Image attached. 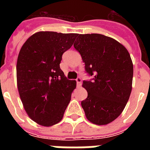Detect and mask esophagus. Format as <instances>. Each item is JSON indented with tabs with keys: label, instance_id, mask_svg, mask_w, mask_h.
Listing matches in <instances>:
<instances>
[{
	"label": "esophagus",
	"instance_id": "1",
	"mask_svg": "<svg viewBox=\"0 0 150 150\" xmlns=\"http://www.w3.org/2000/svg\"><path fill=\"white\" fill-rule=\"evenodd\" d=\"M76 83H77V86L78 87H80L82 84V79L80 77H78V78L76 79Z\"/></svg>",
	"mask_w": 150,
	"mask_h": 150
}]
</instances>
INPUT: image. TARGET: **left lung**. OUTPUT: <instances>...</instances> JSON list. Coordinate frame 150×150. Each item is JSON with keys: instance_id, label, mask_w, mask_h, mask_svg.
I'll use <instances>...</instances> for the list:
<instances>
[{"instance_id": "left-lung-1", "label": "left lung", "mask_w": 150, "mask_h": 150, "mask_svg": "<svg viewBox=\"0 0 150 150\" xmlns=\"http://www.w3.org/2000/svg\"><path fill=\"white\" fill-rule=\"evenodd\" d=\"M74 47L92 80H84L88 97L81 102L87 119L98 125L112 122L125 108L132 91L133 65L122 44L99 34H78Z\"/></svg>"}]
</instances>
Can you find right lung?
<instances>
[{
  "label": "right lung",
  "mask_w": 150,
  "mask_h": 150,
  "mask_svg": "<svg viewBox=\"0 0 150 150\" xmlns=\"http://www.w3.org/2000/svg\"><path fill=\"white\" fill-rule=\"evenodd\" d=\"M77 34L37 32L21 46L17 62V83L28 116L42 126H52L63 117L75 80H69L60 68L63 53Z\"/></svg>",
  "instance_id": "1"
}]
</instances>
